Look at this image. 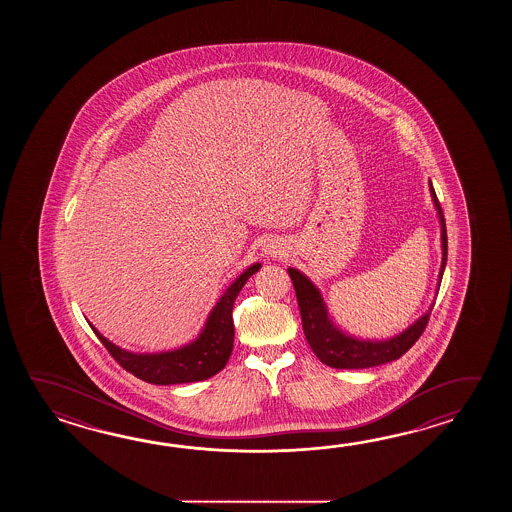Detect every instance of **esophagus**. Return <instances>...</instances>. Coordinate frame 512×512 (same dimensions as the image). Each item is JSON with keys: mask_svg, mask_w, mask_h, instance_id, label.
Here are the masks:
<instances>
[{"mask_svg": "<svg viewBox=\"0 0 512 512\" xmlns=\"http://www.w3.org/2000/svg\"><path fill=\"white\" fill-rule=\"evenodd\" d=\"M265 254H271V256H276V254H282L280 249H276L274 245H267V249H265Z\"/></svg>", "mask_w": 512, "mask_h": 512, "instance_id": "obj_1", "label": "esophagus"}]
</instances>
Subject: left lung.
<instances>
[{"label": "left lung", "instance_id": "obj_1", "mask_svg": "<svg viewBox=\"0 0 512 512\" xmlns=\"http://www.w3.org/2000/svg\"><path fill=\"white\" fill-rule=\"evenodd\" d=\"M430 185V196L432 203L437 210V219H439V227H441V269L437 276V289L443 280V272L446 267V254H448V240H446L445 216L441 205L435 197V190L432 183ZM291 280H293L294 291L298 298V307H300V315H302V326H304V335L309 342L311 349L315 351L316 357L320 362H324L331 368L337 370H360V368H373V366H381L386 362L401 359L408 349L414 346L417 338L423 335L430 311L434 304L430 305V309L425 315L417 318L412 326L406 327L403 333L395 335L392 338H382V340H370V338H359L355 335H349L348 331H344L333 320V316L329 315L326 300L320 293V289L315 283L311 282L304 272L289 267L287 269Z\"/></svg>", "mask_w": 512, "mask_h": 512}]
</instances>
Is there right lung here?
I'll use <instances>...</instances> for the list:
<instances>
[{"label":"right lung","instance_id":"1","mask_svg":"<svg viewBox=\"0 0 512 512\" xmlns=\"http://www.w3.org/2000/svg\"><path fill=\"white\" fill-rule=\"evenodd\" d=\"M261 263L256 261L247 267L240 276L230 283L225 293L219 296L216 305L210 309L205 326L192 342L177 349L159 353H133L119 348L104 337L97 327L89 324L106 346L111 357L126 371L133 373L150 384H183V382L205 381L227 366L234 346V322L232 307L238 298L241 287L254 272L260 271Z\"/></svg>","mask_w":512,"mask_h":512}]
</instances>
